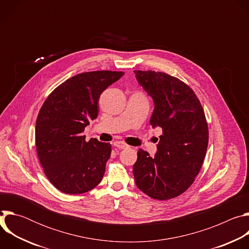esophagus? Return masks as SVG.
Instances as JSON below:
<instances>
[{
	"instance_id": "34e87169",
	"label": "esophagus",
	"mask_w": 249,
	"mask_h": 249,
	"mask_svg": "<svg viewBox=\"0 0 249 249\" xmlns=\"http://www.w3.org/2000/svg\"><path fill=\"white\" fill-rule=\"evenodd\" d=\"M114 146L117 147L118 149H126V148L129 147L126 143H124V142H121V141H116V142H114Z\"/></svg>"
}]
</instances>
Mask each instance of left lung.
Listing matches in <instances>:
<instances>
[{"label": "left lung", "instance_id": "8db88e82", "mask_svg": "<svg viewBox=\"0 0 249 249\" xmlns=\"http://www.w3.org/2000/svg\"><path fill=\"white\" fill-rule=\"evenodd\" d=\"M135 74L155 102L150 123L162 130L155 157L138 151L135 182L151 198L169 200L195 181L208 148V122L197 95L181 80L155 71Z\"/></svg>", "mask_w": 249, "mask_h": 249}]
</instances>
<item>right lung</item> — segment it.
I'll list each match as a JSON object with an SVG mask.
<instances>
[{
    "label": "right lung",
    "instance_id": "1",
    "mask_svg": "<svg viewBox=\"0 0 249 249\" xmlns=\"http://www.w3.org/2000/svg\"><path fill=\"white\" fill-rule=\"evenodd\" d=\"M123 75L116 71L76 75L42 104L35 123V145L46 177L61 192L86 193L102 180L111 145L86 141L84 131L97 117L100 94Z\"/></svg>",
    "mask_w": 249,
    "mask_h": 249
}]
</instances>
